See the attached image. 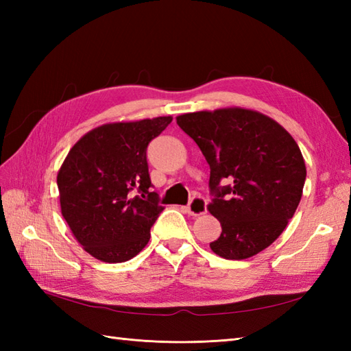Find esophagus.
<instances>
[{
  "label": "esophagus",
  "instance_id": "34e87169",
  "mask_svg": "<svg viewBox=\"0 0 351 351\" xmlns=\"http://www.w3.org/2000/svg\"><path fill=\"white\" fill-rule=\"evenodd\" d=\"M185 211H187L190 215H202L206 211V200L200 196L191 197L189 205L185 206Z\"/></svg>",
  "mask_w": 351,
  "mask_h": 351
}]
</instances>
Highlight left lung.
Here are the masks:
<instances>
[{
	"label": "left lung",
	"instance_id": "left-lung-1",
	"mask_svg": "<svg viewBox=\"0 0 351 351\" xmlns=\"http://www.w3.org/2000/svg\"><path fill=\"white\" fill-rule=\"evenodd\" d=\"M176 123L210 164L208 210L221 225L211 250L238 261L267 249L302 199L306 166L295 140L273 119L244 108L187 113Z\"/></svg>",
	"mask_w": 351,
	"mask_h": 351
}]
</instances>
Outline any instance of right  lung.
<instances>
[{
  "mask_svg": "<svg viewBox=\"0 0 351 351\" xmlns=\"http://www.w3.org/2000/svg\"><path fill=\"white\" fill-rule=\"evenodd\" d=\"M171 116L98 126L69 151L57 175L64 220L84 250L125 263L147 244L164 206L151 191L146 151Z\"/></svg>",
  "mask_w": 351,
  "mask_h": 351,
  "instance_id": "right-lung-1",
  "label": "right lung"
}]
</instances>
